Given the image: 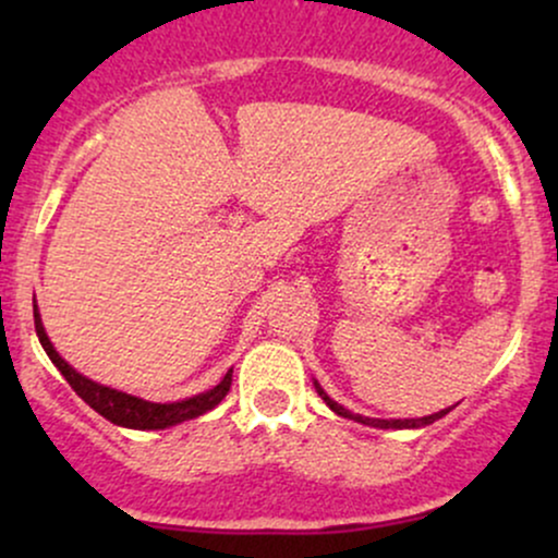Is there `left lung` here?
<instances>
[{
    "label": "left lung",
    "mask_w": 558,
    "mask_h": 558,
    "mask_svg": "<svg viewBox=\"0 0 558 558\" xmlns=\"http://www.w3.org/2000/svg\"><path fill=\"white\" fill-rule=\"evenodd\" d=\"M315 388H317V393L323 396V401L328 403V407L332 409V412L341 414V417H349V420L362 422V425H373V427H425V425H430V422H435V420L444 417V414H448V409H451V407H448V409H440V412L430 414V417H420V420H369V417H360V414H351L349 409H343V407H341V403L332 401L330 396L325 393V390L317 386V383H315Z\"/></svg>",
    "instance_id": "obj_1"
}]
</instances>
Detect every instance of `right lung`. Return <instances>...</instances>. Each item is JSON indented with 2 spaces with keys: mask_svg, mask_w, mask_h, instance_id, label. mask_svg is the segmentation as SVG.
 I'll use <instances>...</instances> for the list:
<instances>
[{
  "mask_svg": "<svg viewBox=\"0 0 558 558\" xmlns=\"http://www.w3.org/2000/svg\"><path fill=\"white\" fill-rule=\"evenodd\" d=\"M34 325L44 351H47L49 360L54 362V367L60 369L62 377L70 383V388H73L75 393H78L81 399L94 409V412H99L101 417H107L120 427H133V430H162V427L178 425V422L194 420L198 414L215 409L217 403L226 399L230 383H233V369H228L226 377H222L213 390L198 393L194 399L175 401V403H151V401L136 399V396H128V393H120V390L105 388L99 386V383L88 380V377L75 373V369L54 351L52 341H49L47 332H44L41 317H38L36 306H34Z\"/></svg>",
  "mask_w": 558,
  "mask_h": 558,
  "instance_id": "add662e5",
  "label": "right lung"
}]
</instances>
